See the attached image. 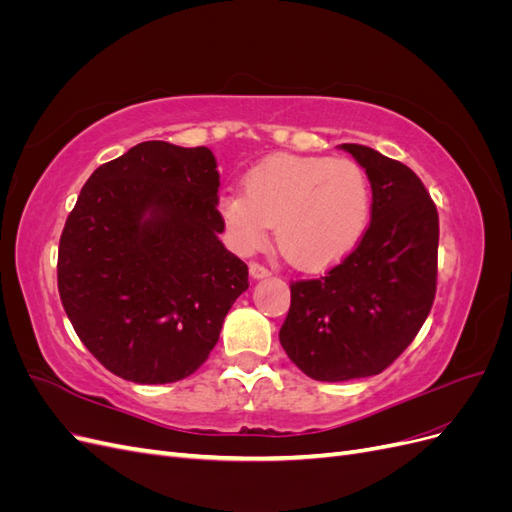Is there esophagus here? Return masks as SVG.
<instances>
[{
    "label": "esophagus",
    "instance_id": "esophagus-1",
    "mask_svg": "<svg viewBox=\"0 0 512 512\" xmlns=\"http://www.w3.org/2000/svg\"><path fill=\"white\" fill-rule=\"evenodd\" d=\"M250 275L254 277V280H262V277H269L271 271L265 265H258V262H252V265H250Z\"/></svg>",
    "mask_w": 512,
    "mask_h": 512
}]
</instances>
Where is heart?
<instances>
[{
    "mask_svg": "<svg viewBox=\"0 0 512 512\" xmlns=\"http://www.w3.org/2000/svg\"><path fill=\"white\" fill-rule=\"evenodd\" d=\"M243 192L220 198V215L239 252H254L275 226L292 267L324 271L356 250L371 218L365 170L344 158L277 153L247 170Z\"/></svg>",
    "mask_w": 512,
    "mask_h": 512,
    "instance_id": "1",
    "label": "heart"
}]
</instances>
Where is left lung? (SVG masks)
Listing matches in <instances>:
<instances>
[{
  "label": "left lung",
  "mask_w": 512,
  "mask_h": 512,
  "mask_svg": "<svg viewBox=\"0 0 512 512\" xmlns=\"http://www.w3.org/2000/svg\"><path fill=\"white\" fill-rule=\"evenodd\" d=\"M371 183V222L356 250L320 280L290 286L280 344L305 376H376L404 352L436 297L438 209L423 181L380 151L344 143Z\"/></svg>",
  "instance_id": "left-lung-1"
}]
</instances>
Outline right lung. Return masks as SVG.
<instances>
[{"instance_id":"right-lung-1","label":"right lung","mask_w":512,"mask_h":512,"mask_svg":"<svg viewBox=\"0 0 512 512\" xmlns=\"http://www.w3.org/2000/svg\"><path fill=\"white\" fill-rule=\"evenodd\" d=\"M220 173L207 147L147 141L87 179L59 239L61 305L87 350L138 384L188 378L247 290L220 241Z\"/></svg>"}]
</instances>
